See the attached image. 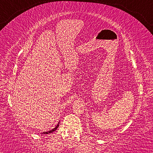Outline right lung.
Returning <instances> with one entry per match:
<instances>
[{
  "mask_svg": "<svg viewBox=\"0 0 153 153\" xmlns=\"http://www.w3.org/2000/svg\"><path fill=\"white\" fill-rule=\"evenodd\" d=\"M59 123L57 124V126H56L55 128H53V129H51V130H50V131H44V132H42V134H50V133L53 132V131H55L56 130V129L59 128Z\"/></svg>",
  "mask_w": 153,
  "mask_h": 153,
  "instance_id": "obj_1",
  "label": "right lung"
}]
</instances>
